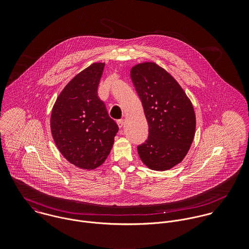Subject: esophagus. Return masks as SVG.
<instances>
[{
  "instance_id": "1",
  "label": "esophagus",
  "mask_w": 249,
  "mask_h": 249,
  "mask_svg": "<svg viewBox=\"0 0 249 249\" xmlns=\"http://www.w3.org/2000/svg\"><path fill=\"white\" fill-rule=\"evenodd\" d=\"M117 124H118V126H119L120 128H122V127L124 125V120H119V121L117 122Z\"/></svg>"
}]
</instances>
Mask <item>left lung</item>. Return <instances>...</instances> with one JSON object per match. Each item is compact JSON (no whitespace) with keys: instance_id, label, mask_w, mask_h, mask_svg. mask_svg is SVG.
Here are the masks:
<instances>
[{"instance_id":"1","label":"left lung","mask_w":249,"mask_h":249,"mask_svg":"<svg viewBox=\"0 0 249 249\" xmlns=\"http://www.w3.org/2000/svg\"><path fill=\"white\" fill-rule=\"evenodd\" d=\"M130 77L148 124L147 140L138 146V154L150 170L168 171L182 162L194 141L193 104L176 78L155 62L132 66Z\"/></svg>"}]
</instances>
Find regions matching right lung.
<instances>
[{
	"label": "right lung",
	"mask_w": 249,
	"mask_h": 249,
	"mask_svg": "<svg viewBox=\"0 0 249 249\" xmlns=\"http://www.w3.org/2000/svg\"><path fill=\"white\" fill-rule=\"evenodd\" d=\"M105 66L94 62L74 75L51 114V132L58 150L68 162L88 171L104 164L119 130L98 96Z\"/></svg>",
	"instance_id": "1"
}]
</instances>
